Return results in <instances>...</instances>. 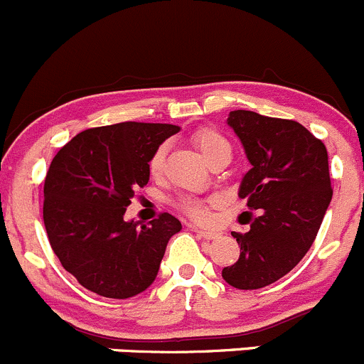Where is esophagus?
Masks as SVG:
<instances>
[{
	"mask_svg": "<svg viewBox=\"0 0 364 364\" xmlns=\"http://www.w3.org/2000/svg\"><path fill=\"white\" fill-rule=\"evenodd\" d=\"M194 232H196L198 237H201V239H205V240H212V239H218V237H219V233L214 232V230L194 228Z\"/></svg>",
	"mask_w": 364,
	"mask_h": 364,
	"instance_id": "obj_1",
	"label": "esophagus"
}]
</instances>
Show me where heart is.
<instances>
[{
  "label": "heart",
  "instance_id": "obj_1",
  "mask_svg": "<svg viewBox=\"0 0 364 364\" xmlns=\"http://www.w3.org/2000/svg\"><path fill=\"white\" fill-rule=\"evenodd\" d=\"M193 143L196 145V149L200 150L201 156L207 159V163L214 157L221 156V154H228L230 156V143L221 132H218L215 129H198L193 134ZM164 157H166V146H159V149L154 152L152 159H150V171L154 175H159L163 170ZM181 207L191 218L194 219H205L208 215L207 210V201L198 200V198H186L181 201Z\"/></svg>",
  "mask_w": 364,
  "mask_h": 364
}]
</instances>
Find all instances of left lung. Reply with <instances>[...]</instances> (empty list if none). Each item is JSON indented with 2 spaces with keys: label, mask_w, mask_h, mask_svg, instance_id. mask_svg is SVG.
Masks as SVG:
<instances>
[{
  "label": "left lung",
  "mask_w": 364,
  "mask_h": 364,
  "mask_svg": "<svg viewBox=\"0 0 364 364\" xmlns=\"http://www.w3.org/2000/svg\"><path fill=\"white\" fill-rule=\"evenodd\" d=\"M226 124L251 164L239 196L258 215L250 232L232 233L240 255L223 269V279L239 290L264 289L303 260L318 233L333 198L327 150L294 120L237 109Z\"/></svg>",
  "instance_id": "obj_1"
}]
</instances>
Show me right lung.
<instances>
[{"label":"right lung","instance_id":"1","mask_svg":"<svg viewBox=\"0 0 364 364\" xmlns=\"http://www.w3.org/2000/svg\"><path fill=\"white\" fill-rule=\"evenodd\" d=\"M171 124L122 122L88 129L53 159L44 182V225L53 251L85 289L109 299L145 292L168 240L182 230L164 212L141 225L124 219L134 189L150 181V159Z\"/></svg>","mask_w":364,"mask_h":364}]
</instances>
